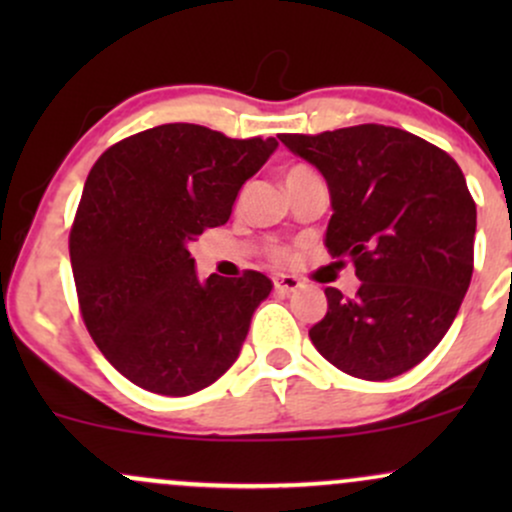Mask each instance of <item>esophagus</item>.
Wrapping results in <instances>:
<instances>
[{"label": "esophagus", "mask_w": 512, "mask_h": 512, "mask_svg": "<svg viewBox=\"0 0 512 512\" xmlns=\"http://www.w3.org/2000/svg\"><path fill=\"white\" fill-rule=\"evenodd\" d=\"M274 289L289 296V293L301 289V281H298L296 276H289V274H274Z\"/></svg>", "instance_id": "obj_1"}]
</instances>
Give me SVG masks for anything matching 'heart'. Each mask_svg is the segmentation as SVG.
Segmentation results:
<instances>
[{"instance_id": "obj_1", "label": "heart", "mask_w": 512, "mask_h": 512, "mask_svg": "<svg viewBox=\"0 0 512 512\" xmlns=\"http://www.w3.org/2000/svg\"><path fill=\"white\" fill-rule=\"evenodd\" d=\"M303 170H308V168H303V166H296V168H291L289 173H286V178H291V175H296V173H303Z\"/></svg>"}]
</instances>
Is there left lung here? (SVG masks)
<instances>
[{
	"mask_svg": "<svg viewBox=\"0 0 512 512\" xmlns=\"http://www.w3.org/2000/svg\"><path fill=\"white\" fill-rule=\"evenodd\" d=\"M327 180L325 245L349 257L356 296L325 289L310 330L332 366L363 380L407 373L450 330L474 269L477 204L460 166L421 137L385 125L279 134Z\"/></svg>",
	"mask_w": 512,
	"mask_h": 512,
	"instance_id": "obj_1",
	"label": "left lung"
}]
</instances>
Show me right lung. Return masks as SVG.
I'll list each match as a JSON object with an SVG mask.
<instances>
[{
    "instance_id": "right-lung-1",
    "label": "right lung",
    "mask_w": 512,
    "mask_h": 512,
    "mask_svg": "<svg viewBox=\"0 0 512 512\" xmlns=\"http://www.w3.org/2000/svg\"><path fill=\"white\" fill-rule=\"evenodd\" d=\"M276 146L175 122L110 146L88 173L69 233L81 317L134 385L185 397L236 363L272 281H199L187 245L231 219L240 187Z\"/></svg>"
}]
</instances>
